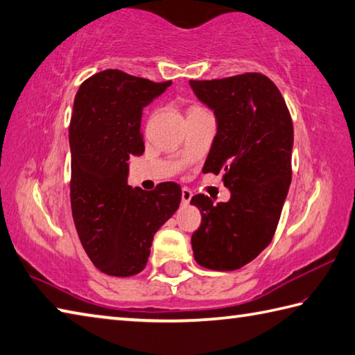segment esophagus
<instances>
[{
  "label": "esophagus",
  "instance_id": "obj_1",
  "mask_svg": "<svg viewBox=\"0 0 355 355\" xmlns=\"http://www.w3.org/2000/svg\"><path fill=\"white\" fill-rule=\"evenodd\" d=\"M191 198H192V192L187 189V187H183V191H182V203L184 206H187V205H189Z\"/></svg>",
  "mask_w": 355,
  "mask_h": 355
}]
</instances>
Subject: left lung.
Instances as JSON below:
<instances>
[{"label":"left lung","mask_w":355,"mask_h":355,"mask_svg":"<svg viewBox=\"0 0 355 355\" xmlns=\"http://www.w3.org/2000/svg\"><path fill=\"white\" fill-rule=\"evenodd\" d=\"M189 85L217 120L203 172L223 173L231 191L226 203L214 205L203 193L192 197L191 205L201 212L192 251L200 266L235 270L269 245L279 225L293 178V120L266 75L251 72Z\"/></svg>","instance_id":"1"}]
</instances>
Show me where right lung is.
<instances>
[{
    "label": "right lung",
    "instance_id": "1",
    "mask_svg": "<svg viewBox=\"0 0 355 355\" xmlns=\"http://www.w3.org/2000/svg\"><path fill=\"white\" fill-rule=\"evenodd\" d=\"M171 85L107 69L75 95L69 126L72 215L90 261L107 275L141 272L155 232L182 201V187L173 182L154 191L128 184L129 155L144 152L143 107Z\"/></svg>",
    "mask_w": 355,
    "mask_h": 355
}]
</instances>
